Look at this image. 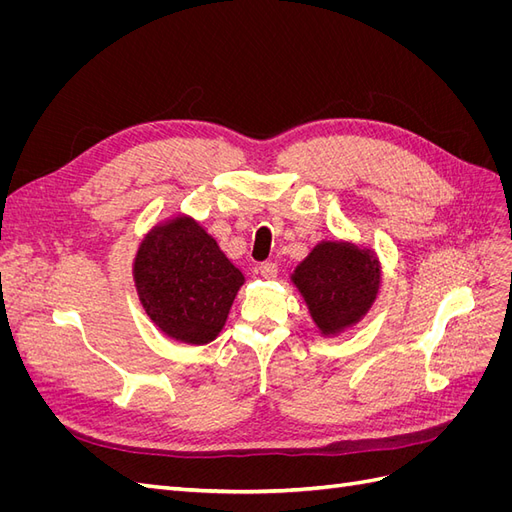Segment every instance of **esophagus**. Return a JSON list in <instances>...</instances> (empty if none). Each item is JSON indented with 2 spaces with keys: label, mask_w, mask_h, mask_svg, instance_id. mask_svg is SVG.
<instances>
[{
  "label": "esophagus",
  "mask_w": 512,
  "mask_h": 512,
  "mask_svg": "<svg viewBox=\"0 0 512 512\" xmlns=\"http://www.w3.org/2000/svg\"><path fill=\"white\" fill-rule=\"evenodd\" d=\"M258 269H260V275L267 277V280H273V277H277V265H275V262H271V260L260 262Z\"/></svg>",
  "instance_id": "1"
}]
</instances>
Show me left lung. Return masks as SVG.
<instances>
[{"label": "left lung", "mask_w": 512, "mask_h": 512, "mask_svg": "<svg viewBox=\"0 0 512 512\" xmlns=\"http://www.w3.org/2000/svg\"><path fill=\"white\" fill-rule=\"evenodd\" d=\"M318 329L339 333L359 320L374 303L380 267L369 250L324 241L314 247L292 275Z\"/></svg>", "instance_id": "left-lung-1"}]
</instances>
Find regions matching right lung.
I'll use <instances>...</instances> for the list:
<instances>
[{"label": "right lung", "instance_id": "obj_1", "mask_svg": "<svg viewBox=\"0 0 512 512\" xmlns=\"http://www.w3.org/2000/svg\"><path fill=\"white\" fill-rule=\"evenodd\" d=\"M134 282L147 316L168 337L209 344L222 331L243 273L190 218L153 228L138 247Z\"/></svg>", "mask_w": 512, "mask_h": 512}]
</instances>
